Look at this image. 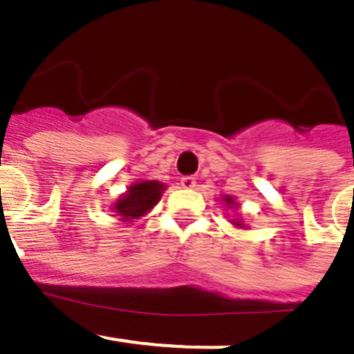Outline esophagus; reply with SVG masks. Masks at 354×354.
Wrapping results in <instances>:
<instances>
[{"mask_svg": "<svg viewBox=\"0 0 354 354\" xmlns=\"http://www.w3.org/2000/svg\"><path fill=\"white\" fill-rule=\"evenodd\" d=\"M180 185L184 189H192L196 185V178L191 177V176H185L180 178Z\"/></svg>", "mask_w": 354, "mask_h": 354, "instance_id": "34e87169", "label": "esophagus"}]
</instances>
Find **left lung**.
Instances as JSON below:
<instances>
[{
	"label": "left lung",
	"instance_id": "8db88e82",
	"mask_svg": "<svg viewBox=\"0 0 354 354\" xmlns=\"http://www.w3.org/2000/svg\"><path fill=\"white\" fill-rule=\"evenodd\" d=\"M223 201L227 203V206L228 207H232V206H235V199L232 198V196H225L223 198ZM232 225H235V227H239V228H245V225H243V221L242 220H232Z\"/></svg>",
	"mask_w": 354,
	"mask_h": 354
}]
</instances>
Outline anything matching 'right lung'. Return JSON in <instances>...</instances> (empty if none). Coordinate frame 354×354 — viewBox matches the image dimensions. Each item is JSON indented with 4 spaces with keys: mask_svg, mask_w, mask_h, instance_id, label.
<instances>
[{
    "mask_svg": "<svg viewBox=\"0 0 354 354\" xmlns=\"http://www.w3.org/2000/svg\"><path fill=\"white\" fill-rule=\"evenodd\" d=\"M167 185L160 184L158 180H141L131 185L118 199V203L112 206L115 216L121 221H133L141 218L155 206L162 198V191H165Z\"/></svg>",
    "mask_w": 354,
    "mask_h": 354,
    "instance_id": "obj_1",
    "label": "right lung"
}]
</instances>
